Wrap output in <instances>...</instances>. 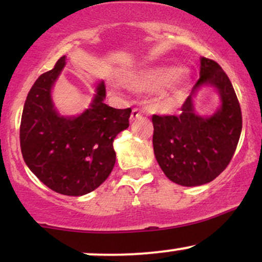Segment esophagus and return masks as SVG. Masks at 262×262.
Masks as SVG:
<instances>
[{
	"label": "esophagus",
	"mask_w": 262,
	"mask_h": 262,
	"mask_svg": "<svg viewBox=\"0 0 262 262\" xmlns=\"http://www.w3.org/2000/svg\"><path fill=\"white\" fill-rule=\"evenodd\" d=\"M141 116H143V113L140 112V110H138V108H133V111H132V114H130V122H134L137 121V119L141 118Z\"/></svg>",
	"instance_id": "esophagus-1"
}]
</instances>
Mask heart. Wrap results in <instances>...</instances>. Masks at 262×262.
<instances>
[{"mask_svg": "<svg viewBox=\"0 0 262 262\" xmlns=\"http://www.w3.org/2000/svg\"><path fill=\"white\" fill-rule=\"evenodd\" d=\"M189 81L186 70H179L175 66H158L138 71L128 79V86L138 92H159L161 106L171 107L185 95Z\"/></svg>", "mask_w": 262, "mask_h": 262, "instance_id": "obj_1", "label": "heart"}]
</instances>
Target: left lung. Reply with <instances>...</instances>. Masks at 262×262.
<instances>
[{
	"label": "left lung",
	"mask_w": 262,
	"mask_h": 262,
	"mask_svg": "<svg viewBox=\"0 0 262 262\" xmlns=\"http://www.w3.org/2000/svg\"><path fill=\"white\" fill-rule=\"evenodd\" d=\"M203 84L219 90L221 108L213 116L194 112L191 95ZM180 116H152L154 154L167 179L181 186L208 183L227 169L243 128L242 110L229 77L214 60L201 58L200 79Z\"/></svg>",
	"instance_id": "left-lung-1"
}]
</instances>
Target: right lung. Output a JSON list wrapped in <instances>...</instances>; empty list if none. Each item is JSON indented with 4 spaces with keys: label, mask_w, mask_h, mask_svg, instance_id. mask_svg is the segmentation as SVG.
Here are the masks:
<instances>
[{
    "label": "right lung",
    "mask_w": 262,
    "mask_h": 262,
    "mask_svg": "<svg viewBox=\"0 0 262 262\" xmlns=\"http://www.w3.org/2000/svg\"><path fill=\"white\" fill-rule=\"evenodd\" d=\"M65 56L32 86L20 119V150L27 166L53 191L82 196L101 186L116 164L113 140L129 127L132 110L104 103L106 86L79 117H61L54 108L52 87L65 66Z\"/></svg>",
    "instance_id": "obj_1"
}]
</instances>
